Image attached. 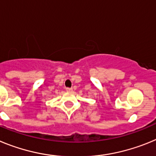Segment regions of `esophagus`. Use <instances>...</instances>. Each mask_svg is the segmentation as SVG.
I'll use <instances>...</instances> for the list:
<instances>
[{"label":"esophagus","instance_id":"esophagus-1","mask_svg":"<svg viewBox=\"0 0 156 156\" xmlns=\"http://www.w3.org/2000/svg\"><path fill=\"white\" fill-rule=\"evenodd\" d=\"M66 90L67 92H72L73 91V88H69V87H66Z\"/></svg>","mask_w":156,"mask_h":156}]
</instances>
